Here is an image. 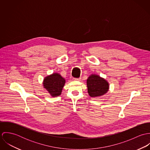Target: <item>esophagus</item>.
I'll list each match as a JSON object with an SVG mask.
<instances>
[{"mask_svg":"<svg viewBox=\"0 0 150 150\" xmlns=\"http://www.w3.org/2000/svg\"><path fill=\"white\" fill-rule=\"evenodd\" d=\"M73 80L76 81H80L81 80V78H74Z\"/></svg>","mask_w":150,"mask_h":150,"instance_id":"esophagus-1","label":"esophagus"}]
</instances>
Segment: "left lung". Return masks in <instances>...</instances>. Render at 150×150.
I'll return each instance as SVG.
<instances>
[{
    "mask_svg": "<svg viewBox=\"0 0 150 150\" xmlns=\"http://www.w3.org/2000/svg\"><path fill=\"white\" fill-rule=\"evenodd\" d=\"M88 92L90 96L96 97L105 94L108 89L107 81L99 76L92 74L86 80Z\"/></svg>",
    "mask_w": 150,
    "mask_h": 150,
    "instance_id": "obj_1",
    "label": "left lung"
}]
</instances>
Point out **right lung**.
Instances as JSON below:
<instances>
[{
    "instance_id": "1",
    "label": "right lung",
    "mask_w": 150,
    "mask_h": 150,
    "mask_svg": "<svg viewBox=\"0 0 150 150\" xmlns=\"http://www.w3.org/2000/svg\"><path fill=\"white\" fill-rule=\"evenodd\" d=\"M64 84V79L58 73H54L47 76L43 81L44 88L52 96H58L61 94Z\"/></svg>"
}]
</instances>
